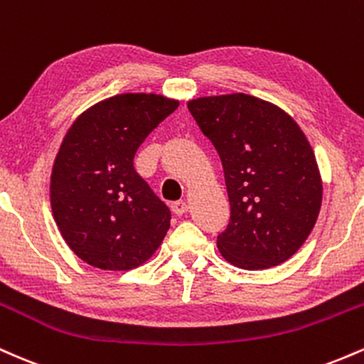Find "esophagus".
<instances>
[{"label": "esophagus", "instance_id": "34e87169", "mask_svg": "<svg viewBox=\"0 0 364 364\" xmlns=\"http://www.w3.org/2000/svg\"><path fill=\"white\" fill-rule=\"evenodd\" d=\"M171 208L176 215H183L186 212V202L185 200H176V202L171 203Z\"/></svg>", "mask_w": 364, "mask_h": 364}]
</instances>
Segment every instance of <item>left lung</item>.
<instances>
[{"mask_svg":"<svg viewBox=\"0 0 364 364\" xmlns=\"http://www.w3.org/2000/svg\"><path fill=\"white\" fill-rule=\"evenodd\" d=\"M224 168L231 219L217 236L223 257L246 270L270 269L301 248L318 219L315 154L281 107L246 94L188 102Z\"/></svg>","mask_w":364,"mask_h":364,"instance_id":"obj_1","label":"left lung"}]
</instances>
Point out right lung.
<instances>
[{
  "label": "right lung",
  "instance_id": "right-lung-1",
  "mask_svg": "<svg viewBox=\"0 0 364 364\" xmlns=\"http://www.w3.org/2000/svg\"><path fill=\"white\" fill-rule=\"evenodd\" d=\"M179 102L121 94L87 109L63 140L51 174L61 236L92 267L129 270L152 257L171 210L133 166L136 150Z\"/></svg>",
  "mask_w": 364,
  "mask_h": 364
}]
</instances>
